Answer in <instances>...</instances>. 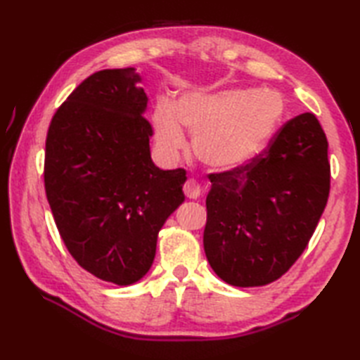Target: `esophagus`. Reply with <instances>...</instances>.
Returning a JSON list of instances; mask_svg holds the SVG:
<instances>
[{
  "label": "esophagus",
  "instance_id": "esophagus-1",
  "mask_svg": "<svg viewBox=\"0 0 360 360\" xmlns=\"http://www.w3.org/2000/svg\"><path fill=\"white\" fill-rule=\"evenodd\" d=\"M184 193L190 200H196L201 195V187L195 179H188L184 184Z\"/></svg>",
  "mask_w": 360,
  "mask_h": 360
}]
</instances>
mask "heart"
Masks as SVG:
<instances>
[{
  "mask_svg": "<svg viewBox=\"0 0 360 360\" xmlns=\"http://www.w3.org/2000/svg\"><path fill=\"white\" fill-rule=\"evenodd\" d=\"M283 114V98L272 91H195L179 97L174 106L167 101L158 102L153 128L156 143L165 155L176 158L184 148V128L192 136L193 153L204 167L232 172L263 151Z\"/></svg>",
  "mask_w": 360,
  "mask_h": 360,
  "instance_id": "obj_1",
  "label": "heart"
}]
</instances>
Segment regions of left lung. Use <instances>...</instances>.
Instances as JSON below:
<instances>
[{"label":"left lung","mask_w":360,"mask_h":360,"mask_svg":"<svg viewBox=\"0 0 360 360\" xmlns=\"http://www.w3.org/2000/svg\"><path fill=\"white\" fill-rule=\"evenodd\" d=\"M328 141L304 112L269 147L232 172L212 173L204 250L232 286H264L289 271L314 233L330 195Z\"/></svg>","instance_id":"8db88e82"}]
</instances>
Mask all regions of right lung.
Masks as SVG:
<instances>
[{
	"mask_svg": "<svg viewBox=\"0 0 360 360\" xmlns=\"http://www.w3.org/2000/svg\"><path fill=\"white\" fill-rule=\"evenodd\" d=\"M134 68L89 75L53 114L44 188L60 236L83 269L128 286L150 271L158 233L184 202V168L151 160L148 97Z\"/></svg>",
	"mask_w": 360,
	"mask_h": 360,
	"instance_id": "1",
	"label": "right lung"
}]
</instances>
